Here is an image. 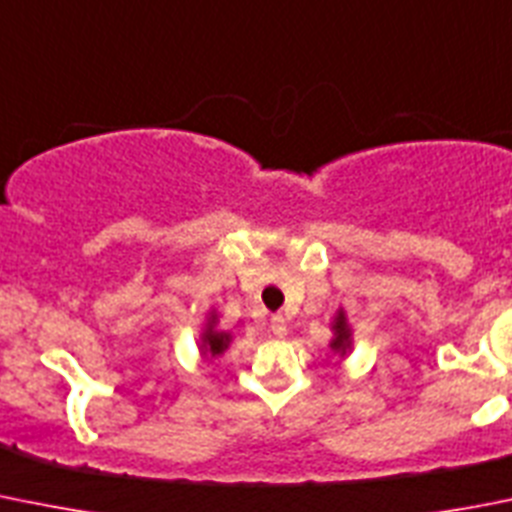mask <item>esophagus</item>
Here are the masks:
<instances>
[{
    "label": "esophagus",
    "instance_id": "obj_1",
    "mask_svg": "<svg viewBox=\"0 0 512 512\" xmlns=\"http://www.w3.org/2000/svg\"><path fill=\"white\" fill-rule=\"evenodd\" d=\"M270 331L275 338H285L288 336V321H285L283 315H272L270 318Z\"/></svg>",
    "mask_w": 512,
    "mask_h": 512
}]
</instances>
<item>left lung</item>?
<instances>
[{"instance_id":"left-lung-1","label":"left lung","mask_w":512,"mask_h":512,"mask_svg":"<svg viewBox=\"0 0 512 512\" xmlns=\"http://www.w3.org/2000/svg\"><path fill=\"white\" fill-rule=\"evenodd\" d=\"M333 341H331V348L336 353H341V356H346L348 351H351V326H348L346 321V313L343 310H338L336 318H333Z\"/></svg>"}]
</instances>
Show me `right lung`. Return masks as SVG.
<instances>
[{"label": "right lung", "mask_w": 512, "mask_h": 512, "mask_svg": "<svg viewBox=\"0 0 512 512\" xmlns=\"http://www.w3.org/2000/svg\"><path fill=\"white\" fill-rule=\"evenodd\" d=\"M229 341H232V336L224 331H217V315H209L207 321V328H204L202 333V356H219V353H224L229 348Z\"/></svg>", "instance_id": "obj_1"}]
</instances>
